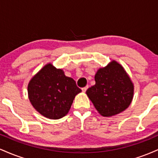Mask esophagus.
Listing matches in <instances>:
<instances>
[{
    "label": "esophagus",
    "instance_id": "1",
    "mask_svg": "<svg viewBox=\"0 0 158 158\" xmlns=\"http://www.w3.org/2000/svg\"><path fill=\"white\" fill-rule=\"evenodd\" d=\"M88 86L87 85V86H85V87H84V88H81V90H82V92H85L87 90V89H88Z\"/></svg>",
    "mask_w": 158,
    "mask_h": 158
}]
</instances>
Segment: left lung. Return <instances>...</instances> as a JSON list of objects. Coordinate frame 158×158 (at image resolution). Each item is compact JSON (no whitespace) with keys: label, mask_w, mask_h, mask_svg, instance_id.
<instances>
[{"label":"left lung","mask_w":158,"mask_h":158,"mask_svg":"<svg viewBox=\"0 0 158 158\" xmlns=\"http://www.w3.org/2000/svg\"><path fill=\"white\" fill-rule=\"evenodd\" d=\"M96 84L86 94L103 117H112L128 108L134 97V84L124 68L112 60L95 74Z\"/></svg>","instance_id":"8db88e82"}]
</instances>
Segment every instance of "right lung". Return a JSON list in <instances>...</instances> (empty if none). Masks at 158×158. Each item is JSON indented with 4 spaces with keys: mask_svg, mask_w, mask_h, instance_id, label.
Listing matches in <instances>:
<instances>
[{
    "mask_svg": "<svg viewBox=\"0 0 158 158\" xmlns=\"http://www.w3.org/2000/svg\"><path fill=\"white\" fill-rule=\"evenodd\" d=\"M28 97L33 108L48 119L62 118L69 112L73 99L81 91L72 78L51 63L34 75L27 86Z\"/></svg>",
    "mask_w": 158,
    "mask_h": 158,
    "instance_id": "add662e5",
    "label": "right lung"
}]
</instances>
